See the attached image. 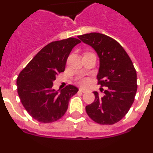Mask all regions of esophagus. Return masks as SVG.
Masks as SVG:
<instances>
[{
  "label": "esophagus",
  "mask_w": 153,
  "mask_h": 153,
  "mask_svg": "<svg viewBox=\"0 0 153 153\" xmlns=\"http://www.w3.org/2000/svg\"><path fill=\"white\" fill-rule=\"evenodd\" d=\"M79 91H81V92H82V93H87V92H88V90L85 89V88H80Z\"/></svg>",
  "instance_id": "obj_1"
}]
</instances>
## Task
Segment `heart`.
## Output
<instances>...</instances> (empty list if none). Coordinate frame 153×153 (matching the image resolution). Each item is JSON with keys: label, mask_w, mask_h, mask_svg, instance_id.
Wrapping results in <instances>:
<instances>
[{"label": "heart", "mask_w": 153, "mask_h": 153, "mask_svg": "<svg viewBox=\"0 0 153 153\" xmlns=\"http://www.w3.org/2000/svg\"><path fill=\"white\" fill-rule=\"evenodd\" d=\"M88 82V80L87 79V78H81V79L79 80V83L81 84V85H87Z\"/></svg>", "instance_id": "heart-1"}]
</instances>
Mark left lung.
Here are the masks:
<instances>
[{"label":"left lung","instance_id":"1","mask_svg":"<svg viewBox=\"0 0 153 153\" xmlns=\"http://www.w3.org/2000/svg\"><path fill=\"white\" fill-rule=\"evenodd\" d=\"M78 38L97 53L98 85L107 87L102 96L94 92L95 100L86 106L87 113L97 123L113 125L125 116L134 101L137 89L136 70L126 51L113 38L97 32Z\"/></svg>","mask_w":153,"mask_h":153}]
</instances>
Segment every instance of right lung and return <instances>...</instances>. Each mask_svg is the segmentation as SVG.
Instances as JSON below:
<instances>
[{
    "label": "right lung",
    "instance_id": "1",
    "mask_svg": "<svg viewBox=\"0 0 153 153\" xmlns=\"http://www.w3.org/2000/svg\"><path fill=\"white\" fill-rule=\"evenodd\" d=\"M79 43L75 38L50 43L19 75L16 85L21 102L38 122L51 123L62 118L70 98L78 91L76 87L69 85L58 94L53 89V82L58 73L64 72L70 52Z\"/></svg>",
    "mask_w": 153,
    "mask_h": 153
}]
</instances>
